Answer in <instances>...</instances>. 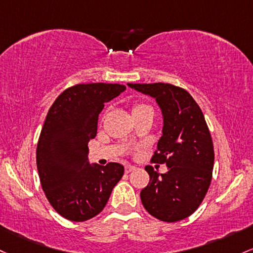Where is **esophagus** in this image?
Instances as JSON below:
<instances>
[{"mask_svg":"<svg viewBox=\"0 0 253 253\" xmlns=\"http://www.w3.org/2000/svg\"><path fill=\"white\" fill-rule=\"evenodd\" d=\"M133 170H135V167H133V166H126V167H125V173L126 174L131 173Z\"/></svg>","mask_w":253,"mask_h":253,"instance_id":"esophagus-1","label":"esophagus"}]
</instances>
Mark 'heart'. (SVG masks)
Here are the masks:
<instances>
[{
    "mask_svg": "<svg viewBox=\"0 0 253 253\" xmlns=\"http://www.w3.org/2000/svg\"><path fill=\"white\" fill-rule=\"evenodd\" d=\"M145 112H154V110H152V108L150 107L149 104H145V103L133 104V107H132L133 116L138 115V114H141V113H145Z\"/></svg>",
    "mask_w": 253,
    "mask_h": 253,
    "instance_id": "heart-1",
    "label": "heart"
}]
</instances>
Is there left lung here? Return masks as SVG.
<instances>
[{
	"instance_id": "8db88e82",
	"label": "left lung",
	"mask_w": 253,
	"mask_h": 253,
	"mask_svg": "<svg viewBox=\"0 0 253 253\" xmlns=\"http://www.w3.org/2000/svg\"><path fill=\"white\" fill-rule=\"evenodd\" d=\"M154 97L163 116L162 137L151 162L168 167L160 174L151 166L145 170L150 182L140 192L150 215L165 222L188 217L198 209L212 177L213 145L201 108L179 86L165 83L127 84Z\"/></svg>"
}]
</instances>
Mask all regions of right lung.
Wrapping results in <instances>:
<instances>
[{
    "instance_id": "1",
    "label": "right lung",
    "mask_w": 253,
    "mask_h": 253,
    "mask_svg": "<svg viewBox=\"0 0 253 253\" xmlns=\"http://www.w3.org/2000/svg\"><path fill=\"white\" fill-rule=\"evenodd\" d=\"M125 90L120 84H78L50 107L36 152L38 175L49 203L69 221L98 215L124 175L120 163L90 165L87 144L96 137L104 104Z\"/></svg>"
}]
</instances>
